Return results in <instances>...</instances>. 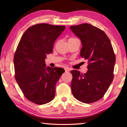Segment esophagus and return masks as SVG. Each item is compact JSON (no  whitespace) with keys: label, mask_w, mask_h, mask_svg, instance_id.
<instances>
[{"label":"esophagus","mask_w":127,"mask_h":127,"mask_svg":"<svg viewBox=\"0 0 127 127\" xmlns=\"http://www.w3.org/2000/svg\"><path fill=\"white\" fill-rule=\"evenodd\" d=\"M64 69H65V72H69V69H68V68L67 67H65V68H64Z\"/></svg>","instance_id":"34e87169"}]
</instances>
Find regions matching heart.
Listing matches in <instances>:
<instances>
[{"label":"heart","instance_id":"1","mask_svg":"<svg viewBox=\"0 0 127 127\" xmlns=\"http://www.w3.org/2000/svg\"><path fill=\"white\" fill-rule=\"evenodd\" d=\"M71 38H70L69 39H71Z\"/></svg>","mask_w":127,"mask_h":127}]
</instances>
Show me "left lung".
Here are the masks:
<instances>
[{"label": "left lung", "instance_id": "obj_1", "mask_svg": "<svg viewBox=\"0 0 127 127\" xmlns=\"http://www.w3.org/2000/svg\"><path fill=\"white\" fill-rule=\"evenodd\" d=\"M81 41L80 55L88 61L87 73L71 70V90L75 98L90 104L103 97L114 78L115 55L110 40L102 30L89 23L70 27Z\"/></svg>", "mask_w": 127, "mask_h": 127}]
</instances>
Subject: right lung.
Returning <instances> with one entry per match:
<instances>
[{"mask_svg": "<svg viewBox=\"0 0 127 127\" xmlns=\"http://www.w3.org/2000/svg\"><path fill=\"white\" fill-rule=\"evenodd\" d=\"M65 26L39 23L30 27L21 37L14 55L15 78L27 99L42 105L55 97V86L63 68L46 67V55Z\"/></svg>", "mask_w": 127, "mask_h": 127, "instance_id": "add662e5", "label": "right lung"}]
</instances>
